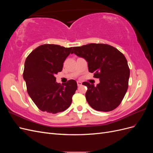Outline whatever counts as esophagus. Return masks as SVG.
Wrapping results in <instances>:
<instances>
[{"mask_svg":"<svg viewBox=\"0 0 153 153\" xmlns=\"http://www.w3.org/2000/svg\"><path fill=\"white\" fill-rule=\"evenodd\" d=\"M82 82H80V81H77V85L78 86V87H80V86H81L82 85Z\"/></svg>","mask_w":153,"mask_h":153,"instance_id":"esophagus-1","label":"esophagus"}]
</instances>
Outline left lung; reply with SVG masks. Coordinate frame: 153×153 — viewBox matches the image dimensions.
<instances>
[{"instance_id": "left-lung-1", "label": "left lung", "mask_w": 153, "mask_h": 153, "mask_svg": "<svg viewBox=\"0 0 153 153\" xmlns=\"http://www.w3.org/2000/svg\"><path fill=\"white\" fill-rule=\"evenodd\" d=\"M84 58L90 73L100 78L96 86L87 82L85 98L92 108L110 112L121 104L128 88L129 69L124 55L117 48L106 44L91 43L75 47L71 53Z\"/></svg>"}]
</instances>
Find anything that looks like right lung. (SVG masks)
I'll return each mask as SVG.
<instances>
[{"instance_id":"right-lung-1","label":"right lung","mask_w":153,"mask_h":153,"mask_svg":"<svg viewBox=\"0 0 153 153\" xmlns=\"http://www.w3.org/2000/svg\"><path fill=\"white\" fill-rule=\"evenodd\" d=\"M72 47L45 44L35 48L27 57L23 77L32 100L43 112L56 114L66 110L77 89L76 82L58 84L55 75L62 70L63 63Z\"/></svg>"}]
</instances>
